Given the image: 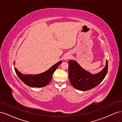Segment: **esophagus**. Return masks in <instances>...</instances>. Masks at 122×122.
<instances>
[{
	"instance_id": "34e87169",
	"label": "esophagus",
	"mask_w": 122,
	"mask_h": 122,
	"mask_svg": "<svg viewBox=\"0 0 122 122\" xmlns=\"http://www.w3.org/2000/svg\"><path fill=\"white\" fill-rule=\"evenodd\" d=\"M70 56H71V55H70V54L67 53V54L65 55V56H64V60L65 61H67V60H68V59L70 57Z\"/></svg>"
}]
</instances>
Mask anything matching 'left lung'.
<instances>
[{
	"instance_id": "left-lung-1",
	"label": "left lung",
	"mask_w": 122,
	"mask_h": 122,
	"mask_svg": "<svg viewBox=\"0 0 122 122\" xmlns=\"http://www.w3.org/2000/svg\"><path fill=\"white\" fill-rule=\"evenodd\" d=\"M102 70L95 74L86 71L75 61L70 60L69 78L72 86L79 91H87L94 88L100 83L105 77L108 70V61Z\"/></svg>"
}]
</instances>
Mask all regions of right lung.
Returning a JSON list of instances; mask_svg holds the SVG:
<instances>
[{
  "label": "right lung",
  "mask_w": 122,
  "mask_h": 122,
  "mask_svg": "<svg viewBox=\"0 0 122 122\" xmlns=\"http://www.w3.org/2000/svg\"><path fill=\"white\" fill-rule=\"evenodd\" d=\"M61 62V61H58L45 72L36 75L23 74L18 71L16 68H15V70L18 77L26 85L32 87H43L50 83L53 73Z\"/></svg>",
  "instance_id": "add662e5"
}]
</instances>
